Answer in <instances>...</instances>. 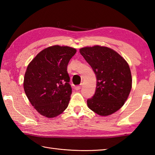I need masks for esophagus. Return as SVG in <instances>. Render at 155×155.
<instances>
[{"label":"esophagus","mask_w":155,"mask_h":155,"mask_svg":"<svg viewBox=\"0 0 155 155\" xmlns=\"http://www.w3.org/2000/svg\"><path fill=\"white\" fill-rule=\"evenodd\" d=\"M81 87H82V84H80V85H78V86H77L75 87V89L76 90H80L81 88Z\"/></svg>","instance_id":"esophagus-1"}]
</instances>
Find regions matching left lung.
Wrapping results in <instances>:
<instances>
[{
    "instance_id": "left-lung-1",
    "label": "left lung",
    "mask_w": 155,
    "mask_h": 155,
    "mask_svg": "<svg viewBox=\"0 0 155 155\" xmlns=\"http://www.w3.org/2000/svg\"><path fill=\"white\" fill-rule=\"evenodd\" d=\"M80 53L97 77L94 96L88 107L100 116H108L123 106L132 88V76L125 59L113 49L95 45L80 48Z\"/></svg>"
}]
</instances>
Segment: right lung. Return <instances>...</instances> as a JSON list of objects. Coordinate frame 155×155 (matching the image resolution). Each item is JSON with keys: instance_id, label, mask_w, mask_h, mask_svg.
I'll use <instances>...</instances> for the list:
<instances>
[{"instance_id": "1", "label": "right lung", "mask_w": 155, "mask_h": 155, "mask_svg": "<svg viewBox=\"0 0 155 155\" xmlns=\"http://www.w3.org/2000/svg\"><path fill=\"white\" fill-rule=\"evenodd\" d=\"M76 52L67 46H51L28 64L23 82L25 93L42 116L54 118L67 108L72 94L67 66Z\"/></svg>"}]
</instances>
